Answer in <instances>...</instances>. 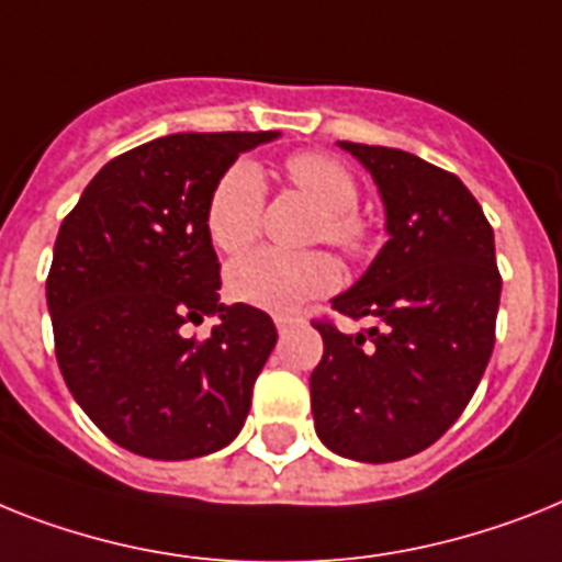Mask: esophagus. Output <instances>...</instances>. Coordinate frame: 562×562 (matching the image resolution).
Listing matches in <instances>:
<instances>
[{
	"label": "esophagus",
	"mask_w": 562,
	"mask_h": 562,
	"mask_svg": "<svg viewBox=\"0 0 562 562\" xmlns=\"http://www.w3.org/2000/svg\"><path fill=\"white\" fill-rule=\"evenodd\" d=\"M299 322H301L299 315H276L278 333H286V330H290V327H295V324H299Z\"/></svg>",
	"instance_id": "esophagus-1"
}]
</instances>
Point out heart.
Here are the masks:
<instances>
[{
	"instance_id": "heart-1",
	"label": "heart",
	"mask_w": 562,
	"mask_h": 562,
	"mask_svg": "<svg viewBox=\"0 0 562 562\" xmlns=\"http://www.w3.org/2000/svg\"><path fill=\"white\" fill-rule=\"evenodd\" d=\"M286 178L301 194L322 209L318 238L359 255L368 247V226L356 215L359 187L345 164L318 151H299L286 160ZM263 215V171L252 160H238L224 171L206 206V232L221 252H244L258 238ZM341 270L333 255H286L255 249L226 272L229 295L249 307L286 313L304 301L336 290Z\"/></svg>"
}]
</instances>
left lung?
<instances>
[{"mask_svg":"<svg viewBox=\"0 0 562 562\" xmlns=\"http://www.w3.org/2000/svg\"><path fill=\"white\" fill-rule=\"evenodd\" d=\"M370 171L387 244L333 310L364 333L315 324V434L356 462H396L437 442L474 396L494 350L503 278L494 229L451 171L387 146L341 140Z\"/></svg>","mask_w":562,"mask_h":562,"instance_id":"8db88e82","label":"left lung"}]
</instances>
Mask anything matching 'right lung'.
I'll return each instance as SVG.
<instances>
[{
    "label": "right lung",
    "instance_id": "1",
    "mask_svg": "<svg viewBox=\"0 0 562 562\" xmlns=\"http://www.w3.org/2000/svg\"><path fill=\"white\" fill-rule=\"evenodd\" d=\"M281 132L169 134L97 171L59 226L45 299L63 379L111 442L194 459L238 437L278 341L249 304H221L206 232L212 189L238 155ZM215 314L194 342L182 324Z\"/></svg>",
    "mask_w": 562,
    "mask_h": 562
}]
</instances>
